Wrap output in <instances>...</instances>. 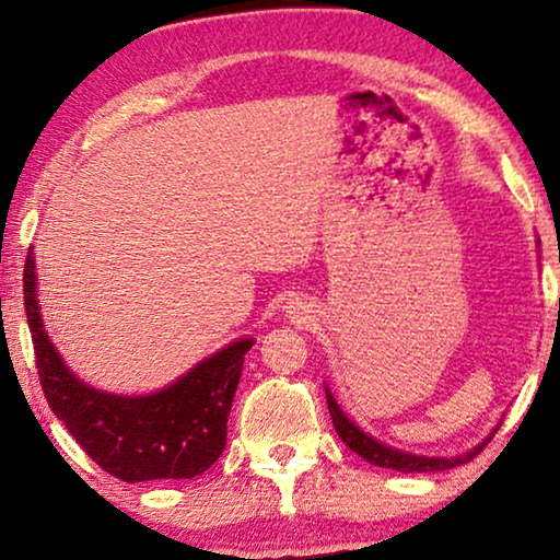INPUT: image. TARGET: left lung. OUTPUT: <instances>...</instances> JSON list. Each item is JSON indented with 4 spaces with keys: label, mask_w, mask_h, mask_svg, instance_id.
I'll return each mask as SVG.
<instances>
[{
    "label": "left lung",
    "mask_w": 560,
    "mask_h": 560,
    "mask_svg": "<svg viewBox=\"0 0 560 560\" xmlns=\"http://www.w3.org/2000/svg\"><path fill=\"white\" fill-rule=\"evenodd\" d=\"M326 402H328V412H331L334 428H336V433H339V439L347 443V446L354 451V454L362 456L364 462H370L374 466H382V469H395V471H446V469H454V466H462L466 462H471V458L487 446V441H492V435L497 433L494 431L485 443H481V446L471 448L469 454L454 456V458H431V456L402 454V451L389 448V446H385V443L374 441L372 435L359 431V428L351 423L347 416H343L341 408L336 405V400L331 397V393H328V389H326Z\"/></svg>",
    "instance_id": "8db88e82"
}]
</instances>
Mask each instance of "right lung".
I'll return each mask as SVG.
<instances>
[{
  "instance_id": "1",
  "label": "right lung",
  "mask_w": 560,
  "mask_h": 560,
  "mask_svg": "<svg viewBox=\"0 0 560 560\" xmlns=\"http://www.w3.org/2000/svg\"><path fill=\"white\" fill-rule=\"evenodd\" d=\"M22 293L45 400L104 471L121 481L194 479L217 462L226 446L244 354L255 341H234L155 395H109L75 380L45 334L33 249L25 259Z\"/></svg>"
}]
</instances>
